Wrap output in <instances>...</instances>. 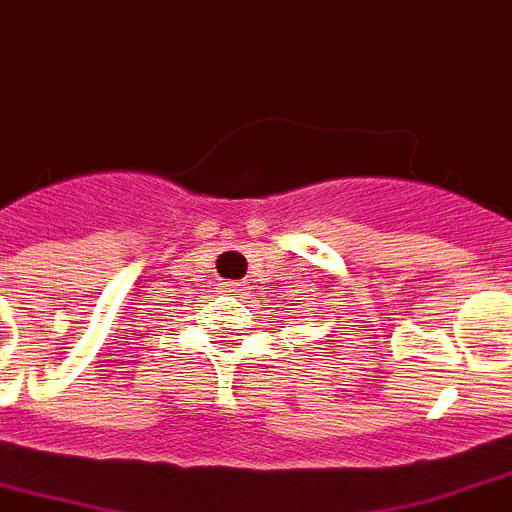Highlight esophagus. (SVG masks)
<instances>
[{"label":"esophagus","mask_w":512,"mask_h":512,"mask_svg":"<svg viewBox=\"0 0 512 512\" xmlns=\"http://www.w3.org/2000/svg\"><path fill=\"white\" fill-rule=\"evenodd\" d=\"M227 293H240V290H243V287H240V282H227Z\"/></svg>","instance_id":"esophagus-1"}]
</instances>
